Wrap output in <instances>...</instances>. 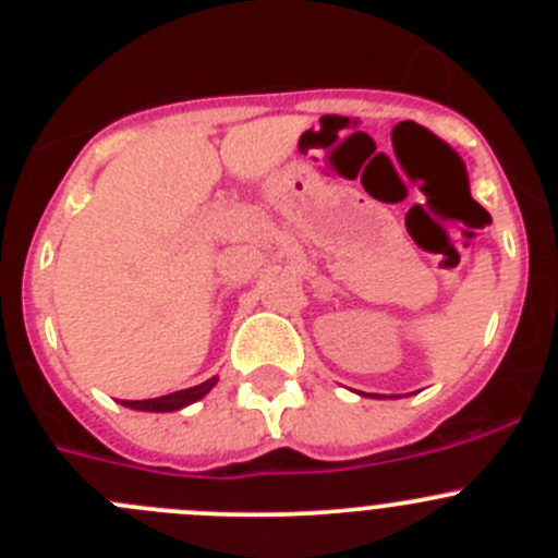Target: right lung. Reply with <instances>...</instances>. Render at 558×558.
<instances>
[{
    "mask_svg": "<svg viewBox=\"0 0 558 558\" xmlns=\"http://www.w3.org/2000/svg\"><path fill=\"white\" fill-rule=\"evenodd\" d=\"M216 384H218V378H210L199 386H191V388H183V391L167 393V397L123 399L121 404H126V408H132V410H145V413H172V410H183L185 404H194L196 399L205 397V393L210 391Z\"/></svg>",
    "mask_w": 558,
    "mask_h": 558,
    "instance_id": "add662e5",
    "label": "right lung"
}]
</instances>
